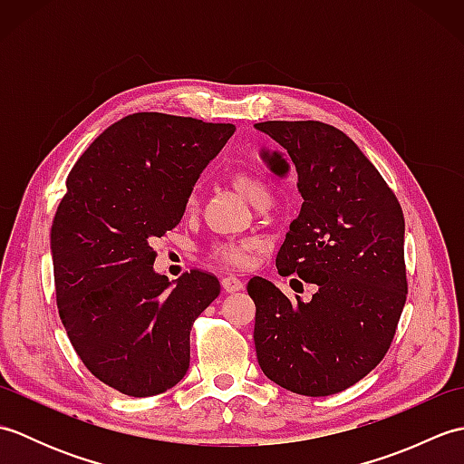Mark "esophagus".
I'll return each instance as SVG.
<instances>
[{"instance_id":"obj_1","label":"esophagus","mask_w":464,"mask_h":464,"mask_svg":"<svg viewBox=\"0 0 464 464\" xmlns=\"http://www.w3.org/2000/svg\"><path fill=\"white\" fill-rule=\"evenodd\" d=\"M221 285L227 293H235L243 289V281L235 277V275H227V277L221 279Z\"/></svg>"}]
</instances>
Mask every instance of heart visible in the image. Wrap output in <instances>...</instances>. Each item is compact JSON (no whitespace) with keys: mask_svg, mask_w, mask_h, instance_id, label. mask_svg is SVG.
Segmentation results:
<instances>
[{"mask_svg":"<svg viewBox=\"0 0 464 464\" xmlns=\"http://www.w3.org/2000/svg\"><path fill=\"white\" fill-rule=\"evenodd\" d=\"M233 185L245 199L257 207L263 201H271V187L263 175L255 171H237L233 173ZM197 203V195L191 191L187 195V209H193ZM261 247L257 239H243V241H217L211 245L209 255L217 263L227 265L233 269L249 267L253 261V253Z\"/></svg>","mask_w":464,"mask_h":464,"instance_id":"b5f03b06","label":"heart"}]
</instances>
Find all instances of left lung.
I'll use <instances>...</instances> for the list:
<instances>
[{"mask_svg":"<svg viewBox=\"0 0 464 464\" xmlns=\"http://www.w3.org/2000/svg\"><path fill=\"white\" fill-rule=\"evenodd\" d=\"M289 153L303 207L277 253L279 273L319 291L287 299L263 277L255 301V349L279 387L327 397L353 387L387 354L407 301L405 217L401 203L351 137L321 121L255 125ZM271 169L285 175L279 153ZM297 281V279H293Z\"/></svg>","mask_w":464,"mask_h":464,"instance_id":"left-lung-1","label":"left lung"}]
</instances>
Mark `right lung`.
Masks as SVG:
<instances>
[{
	"label": "right lung",
	"instance_id": "1",
	"mask_svg": "<svg viewBox=\"0 0 464 464\" xmlns=\"http://www.w3.org/2000/svg\"><path fill=\"white\" fill-rule=\"evenodd\" d=\"M233 133V123L133 113L67 175L52 225L57 311L87 371L123 395H160L189 369L191 327L221 285L201 269L171 285L153 271L151 245L181 221L197 177Z\"/></svg>",
	"mask_w": 464,
	"mask_h": 464
}]
</instances>
